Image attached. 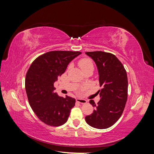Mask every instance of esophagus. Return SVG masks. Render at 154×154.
Segmentation results:
<instances>
[{"mask_svg":"<svg viewBox=\"0 0 154 154\" xmlns=\"http://www.w3.org/2000/svg\"><path fill=\"white\" fill-rule=\"evenodd\" d=\"M76 101L78 102V103H82V104H84L87 103V100L85 99H82V98H77L76 99Z\"/></svg>","mask_w":154,"mask_h":154,"instance_id":"esophagus-1","label":"esophagus"}]
</instances>
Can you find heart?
<instances>
[{"label": "heart", "mask_w": 154, "mask_h": 154, "mask_svg": "<svg viewBox=\"0 0 154 154\" xmlns=\"http://www.w3.org/2000/svg\"><path fill=\"white\" fill-rule=\"evenodd\" d=\"M78 65L83 71H85L89 67H93V62L89 58H83L80 60L78 62Z\"/></svg>", "instance_id": "1"}]
</instances>
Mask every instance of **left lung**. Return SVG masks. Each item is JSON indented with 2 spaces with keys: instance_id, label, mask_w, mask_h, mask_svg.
Returning <instances> with one entry per match:
<instances>
[{
  "instance_id": "obj_1",
  "label": "left lung",
  "mask_w": 154,
  "mask_h": 154,
  "mask_svg": "<svg viewBox=\"0 0 154 154\" xmlns=\"http://www.w3.org/2000/svg\"><path fill=\"white\" fill-rule=\"evenodd\" d=\"M95 62L99 73L100 100L90 103L95 107L85 117L88 125L98 129L112 126L122 116L128 97V78L123 65L113 54L103 51L86 52Z\"/></svg>"
}]
</instances>
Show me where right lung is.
Listing matches in <instances>:
<instances>
[{"label":"right lung","mask_w":154,"mask_h":154,"mask_svg":"<svg viewBox=\"0 0 154 154\" xmlns=\"http://www.w3.org/2000/svg\"><path fill=\"white\" fill-rule=\"evenodd\" d=\"M82 54L79 51H53L36 58L27 72L25 87L32 110L45 124L58 127L67 122L76 100L54 92V83L68 64Z\"/></svg>","instance_id":"obj_1"}]
</instances>
